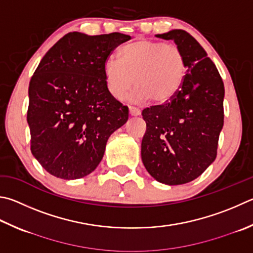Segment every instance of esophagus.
Wrapping results in <instances>:
<instances>
[{
  "label": "esophagus",
  "instance_id": "obj_1",
  "mask_svg": "<svg viewBox=\"0 0 253 253\" xmlns=\"http://www.w3.org/2000/svg\"><path fill=\"white\" fill-rule=\"evenodd\" d=\"M140 113H141V111L139 108L129 106V114L131 115V116H139Z\"/></svg>",
  "mask_w": 253,
  "mask_h": 253
}]
</instances>
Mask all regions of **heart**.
I'll return each instance as SVG.
<instances>
[{"instance_id": "obj_1", "label": "heart", "mask_w": 253, "mask_h": 253, "mask_svg": "<svg viewBox=\"0 0 253 253\" xmlns=\"http://www.w3.org/2000/svg\"><path fill=\"white\" fill-rule=\"evenodd\" d=\"M186 63L177 46L148 40H138L124 46L121 59L108 57L104 64V75L109 93L122 99L130 87L134 103L151 98L164 104L172 99L185 80Z\"/></svg>"}]
</instances>
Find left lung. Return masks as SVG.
Wrapping results in <instances>:
<instances>
[{"label":"left lung","instance_id":"1","mask_svg":"<svg viewBox=\"0 0 253 253\" xmlns=\"http://www.w3.org/2000/svg\"><path fill=\"white\" fill-rule=\"evenodd\" d=\"M155 38L173 41L187 73L172 99L142 111L147 128L141 160L158 182L182 185L214 162L223 127L224 86L213 62L188 32L171 30Z\"/></svg>","mask_w":253,"mask_h":253}]
</instances>
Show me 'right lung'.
<instances>
[{"mask_svg": "<svg viewBox=\"0 0 253 253\" xmlns=\"http://www.w3.org/2000/svg\"><path fill=\"white\" fill-rule=\"evenodd\" d=\"M130 39L71 32L41 59L29 86L27 124L32 154L53 176L73 180L93 172L109 136L128 121V107L107 89L104 64Z\"/></svg>", "mask_w": 253, "mask_h": 253, "instance_id": "add662e5", "label": "right lung"}]
</instances>
